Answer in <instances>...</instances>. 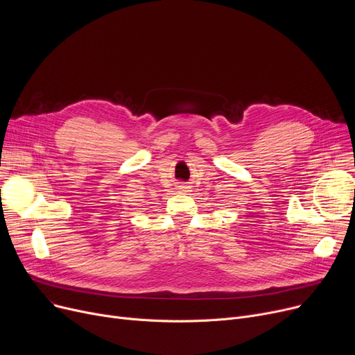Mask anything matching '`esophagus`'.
Instances as JSON below:
<instances>
[{
  "label": "esophagus",
  "mask_w": 355,
  "mask_h": 355,
  "mask_svg": "<svg viewBox=\"0 0 355 355\" xmlns=\"http://www.w3.org/2000/svg\"><path fill=\"white\" fill-rule=\"evenodd\" d=\"M180 187H181L180 190H187L189 189V187H185V185H180Z\"/></svg>",
  "instance_id": "obj_1"
}]
</instances>
